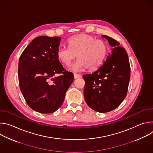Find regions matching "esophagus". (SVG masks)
<instances>
[{
    "label": "esophagus",
    "instance_id": "esophagus-1",
    "mask_svg": "<svg viewBox=\"0 0 153 153\" xmlns=\"http://www.w3.org/2000/svg\"><path fill=\"white\" fill-rule=\"evenodd\" d=\"M74 79H78V78H80V75H79V74H76V73H74Z\"/></svg>",
    "mask_w": 153,
    "mask_h": 153
}]
</instances>
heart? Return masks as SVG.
I'll use <instances>...</instances> for the list:
<instances>
[{"instance_id":"b5f03b06","label":"heart","mask_w":153,"mask_h":153,"mask_svg":"<svg viewBox=\"0 0 153 153\" xmlns=\"http://www.w3.org/2000/svg\"><path fill=\"white\" fill-rule=\"evenodd\" d=\"M68 45L69 48L59 47L56 56L63 64L68 66L77 55L78 60L71 67L74 71L86 68L90 71L96 70L103 62L108 50L103 41L86 34L71 37L68 40Z\"/></svg>"}]
</instances>
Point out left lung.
I'll return each instance as SVG.
<instances>
[{
    "mask_svg": "<svg viewBox=\"0 0 153 153\" xmlns=\"http://www.w3.org/2000/svg\"><path fill=\"white\" fill-rule=\"evenodd\" d=\"M113 47L106 60L91 74L83 76L84 98L91 108L99 113L116 109L125 98L130 79V65L126 51L114 39L106 35Z\"/></svg>",
    "mask_w": 153,
    "mask_h": 153,
    "instance_id": "8db88e82",
    "label": "left lung"
}]
</instances>
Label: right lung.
Returning a JSON list of instances; mask_svg holds the SVG:
<instances>
[{
    "instance_id": "1",
    "label": "right lung",
    "mask_w": 153,
    "mask_h": 153,
    "mask_svg": "<svg viewBox=\"0 0 153 153\" xmlns=\"http://www.w3.org/2000/svg\"><path fill=\"white\" fill-rule=\"evenodd\" d=\"M61 37L39 36L22 53L18 68L20 91L32 110L43 114L55 112L62 105L74 80L56 56ZM57 74H62L56 76Z\"/></svg>"
}]
</instances>
